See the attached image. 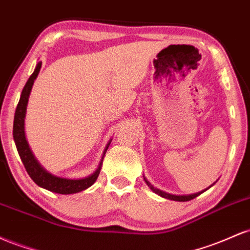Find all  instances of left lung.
<instances>
[{
  "mask_svg": "<svg viewBox=\"0 0 250 250\" xmlns=\"http://www.w3.org/2000/svg\"><path fill=\"white\" fill-rule=\"evenodd\" d=\"M145 181H146V183H147V185H148V187L150 188L151 190L154 191V193H156L157 195H160V196L165 197V199L173 200V201H179V202H185V201H190V200H193V199H195V197H197L200 194H202L203 191H206V190H207V189H208V188L205 189V190L199 191V193H196V194H190V195H173V194H168V193H166V191L160 190V189H157V188H154L153 186H151L150 183H149L147 180L145 179ZM210 187H211V186H210Z\"/></svg>",
  "mask_w": 250,
  "mask_h": 250,
  "instance_id": "obj_1",
  "label": "left lung"
}]
</instances>
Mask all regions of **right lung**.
Instances as JSON below:
<instances>
[{"label":"right lung","mask_w":250,"mask_h":250,"mask_svg":"<svg viewBox=\"0 0 250 250\" xmlns=\"http://www.w3.org/2000/svg\"><path fill=\"white\" fill-rule=\"evenodd\" d=\"M41 65H42V62L37 63L35 70H34V73L31 74L29 80H28L27 83H25L23 90H22L19 104H17L16 107L15 117H14V127H13L14 141H15L17 151H19L20 157H21L22 162H23L25 170H27V173L29 174L31 180H33L37 186H40V187L57 194L67 195V194L80 193V191L84 190V189L90 187L91 185H94V182L97 180L100 171H101L103 157H104V154L105 151H107L110 142L108 143L107 147L104 149V153H103V157L101 162H100L99 168H97L91 175L84 177V179H79V180L63 179V177L51 175L50 173H48L45 169H43V167H41V165L37 162L35 156H34L33 153H31L29 145H28L27 140H25V135H24V117H25V110H27L28 100H29V95H30L31 88H33L34 81L36 80V77L40 73V69H41Z\"/></svg>","instance_id":"obj_1"}]
</instances>
